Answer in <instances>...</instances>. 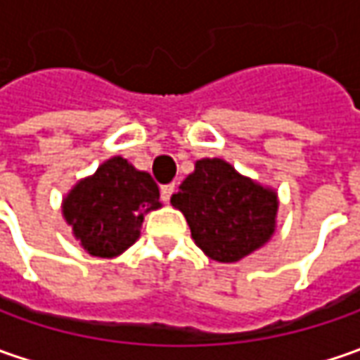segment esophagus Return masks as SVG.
I'll return each instance as SVG.
<instances>
[{
	"label": "esophagus",
	"instance_id": "34e87169",
	"mask_svg": "<svg viewBox=\"0 0 360 360\" xmlns=\"http://www.w3.org/2000/svg\"><path fill=\"white\" fill-rule=\"evenodd\" d=\"M174 190H176V186H174V184H164V186L160 188L162 200L170 202V198H172V194H174Z\"/></svg>",
	"mask_w": 360,
	"mask_h": 360
}]
</instances>
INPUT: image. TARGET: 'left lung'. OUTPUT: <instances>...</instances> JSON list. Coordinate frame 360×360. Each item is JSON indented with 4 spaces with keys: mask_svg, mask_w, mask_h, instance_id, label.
I'll return each instance as SVG.
<instances>
[{
    "mask_svg": "<svg viewBox=\"0 0 360 360\" xmlns=\"http://www.w3.org/2000/svg\"><path fill=\"white\" fill-rule=\"evenodd\" d=\"M192 238L216 262H238L272 238L278 194L240 174L222 158L196 160L172 196Z\"/></svg>",
    "mask_w": 360,
    "mask_h": 360,
    "instance_id": "1",
    "label": "left lung"
}]
</instances>
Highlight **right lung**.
Wrapping results in <instances>:
<instances>
[{"label": "right lung", "mask_w": 360, "mask_h": 360, "mask_svg": "<svg viewBox=\"0 0 360 360\" xmlns=\"http://www.w3.org/2000/svg\"><path fill=\"white\" fill-rule=\"evenodd\" d=\"M160 206L152 176L114 156L91 176L77 180L63 196L62 214L86 252L114 258L140 238L144 216Z\"/></svg>", "instance_id": "right-lung-1"}]
</instances>
